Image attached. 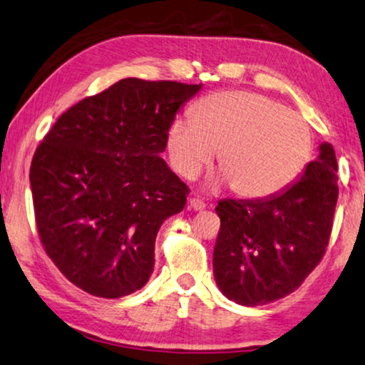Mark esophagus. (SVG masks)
Segmentation results:
<instances>
[{
	"instance_id": "esophagus-1",
	"label": "esophagus",
	"mask_w": 365,
	"mask_h": 365,
	"mask_svg": "<svg viewBox=\"0 0 365 365\" xmlns=\"http://www.w3.org/2000/svg\"><path fill=\"white\" fill-rule=\"evenodd\" d=\"M188 206H190V208H192L193 211H201V210L206 208V205H205L203 201H201L200 198H190Z\"/></svg>"
}]
</instances>
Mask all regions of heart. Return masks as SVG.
<instances>
[{"label": "heart", "mask_w": 365, "mask_h": 365, "mask_svg": "<svg viewBox=\"0 0 365 365\" xmlns=\"http://www.w3.org/2000/svg\"><path fill=\"white\" fill-rule=\"evenodd\" d=\"M216 149L222 172L211 185H230L246 198H265L300 177L313 139L304 119L280 103L227 90L205 96L193 118H175L167 133L168 160L187 180L200 175Z\"/></svg>", "instance_id": "b5f03b06"}]
</instances>
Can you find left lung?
<instances>
[{
    "label": "left lung",
    "mask_w": 365,
    "mask_h": 365,
    "mask_svg": "<svg viewBox=\"0 0 365 365\" xmlns=\"http://www.w3.org/2000/svg\"><path fill=\"white\" fill-rule=\"evenodd\" d=\"M284 192L257 200H221L213 274L222 295L244 307L272 303L295 292L329 242L338 201L333 145Z\"/></svg>",
    "instance_id": "1"
}]
</instances>
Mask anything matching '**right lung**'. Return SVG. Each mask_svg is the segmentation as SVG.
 <instances>
[{
  "label": "right lung",
  "instance_id": "add662e5",
  "mask_svg": "<svg viewBox=\"0 0 365 365\" xmlns=\"http://www.w3.org/2000/svg\"><path fill=\"white\" fill-rule=\"evenodd\" d=\"M200 90L119 80L63 113L37 148L29 180L42 246L90 295L121 298L148 284L157 232L188 193L160 154Z\"/></svg>",
  "mask_w": 365,
  "mask_h": 365
}]
</instances>
